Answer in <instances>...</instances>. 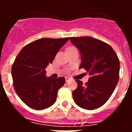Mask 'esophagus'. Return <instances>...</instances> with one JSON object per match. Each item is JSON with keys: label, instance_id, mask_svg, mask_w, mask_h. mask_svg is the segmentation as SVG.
Here are the masks:
<instances>
[{"label": "esophagus", "instance_id": "1", "mask_svg": "<svg viewBox=\"0 0 132 132\" xmlns=\"http://www.w3.org/2000/svg\"><path fill=\"white\" fill-rule=\"evenodd\" d=\"M70 80V78H69V77H65V81H66V82H68L69 80Z\"/></svg>", "mask_w": 132, "mask_h": 132}]
</instances>
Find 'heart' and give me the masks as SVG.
Returning <instances> with one entry per match:
<instances>
[{
    "instance_id": "obj_1",
    "label": "heart",
    "mask_w": 132,
    "mask_h": 132,
    "mask_svg": "<svg viewBox=\"0 0 132 132\" xmlns=\"http://www.w3.org/2000/svg\"><path fill=\"white\" fill-rule=\"evenodd\" d=\"M77 50V49L75 47H70L68 48V51L69 50Z\"/></svg>"
}]
</instances>
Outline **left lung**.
Here are the masks:
<instances>
[{
	"instance_id": "left-lung-1",
	"label": "left lung",
	"mask_w": 132,
	"mask_h": 132,
	"mask_svg": "<svg viewBox=\"0 0 132 132\" xmlns=\"http://www.w3.org/2000/svg\"><path fill=\"white\" fill-rule=\"evenodd\" d=\"M69 39L80 51L79 69H85L90 75L85 85L76 80L77 88L73 92V100L84 109H96L107 102L116 88L120 61L112 47L102 41L89 36Z\"/></svg>"
}]
</instances>
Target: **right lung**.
Here are the masks:
<instances>
[{
    "mask_svg": "<svg viewBox=\"0 0 132 132\" xmlns=\"http://www.w3.org/2000/svg\"><path fill=\"white\" fill-rule=\"evenodd\" d=\"M68 40L69 38L37 39L23 47L15 59L11 71L14 88L30 108L41 110L55 102L65 79L46 77L45 68Z\"/></svg>",
    "mask_w": 132,
    "mask_h": 132,
    "instance_id": "add662e5",
    "label": "right lung"
}]
</instances>
